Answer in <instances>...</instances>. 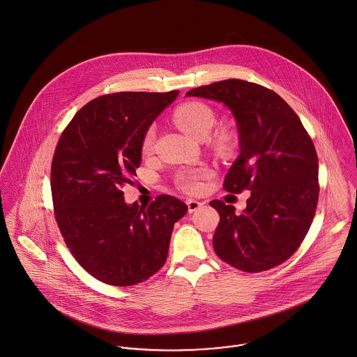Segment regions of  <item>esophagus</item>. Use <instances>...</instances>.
I'll use <instances>...</instances> for the list:
<instances>
[{"instance_id": "34e87169", "label": "esophagus", "mask_w": 357, "mask_h": 357, "mask_svg": "<svg viewBox=\"0 0 357 357\" xmlns=\"http://www.w3.org/2000/svg\"><path fill=\"white\" fill-rule=\"evenodd\" d=\"M187 206H188V211L190 213H195L197 208H200L203 206V203L194 200V199H188L187 200Z\"/></svg>"}]
</instances>
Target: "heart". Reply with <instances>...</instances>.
I'll return each instance as SVG.
<instances>
[{
    "label": "heart",
    "mask_w": 357,
    "mask_h": 357,
    "mask_svg": "<svg viewBox=\"0 0 357 357\" xmlns=\"http://www.w3.org/2000/svg\"><path fill=\"white\" fill-rule=\"evenodd\" d=\"M173 119L176 124L187 132L188 135L194 136L196 139H203L208 135L215 121V114L213 109L200 102H188L181 105L176 109ZM155 139V130L150 128L146 132L143 137L142 150L143 153H149L154 144ZM214 147L220 151L227 154L231 151L234 146V135L231 132H221L214 139ZM210 172L206 167H196V169H187L178 173L177 176V185L188 194H196L202 190V180L208 177Z\"/></svg>",
    "instance_id": "heart-1"
}]
</instances>
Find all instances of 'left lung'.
I'll use <instances>...</instances> for the list:
<instances>
[{
    "instance_id": "1",
    "label": "left lung",
    "mask_w": 357,
    "mask_h": 357,
    "mask_svg": "<svg viewBox=\"0 0 357 357\" xmlns=\"http://www.w3.org/2000/svg\"><path fill=\"white\" fill-rule=\"evenodd\" d=\"M187 97L224 102L238 130L240 155L224 188L251 191L247 208L211 200L220 213L214 251L227 264L259 273L289 259L312 224L318 196L315 146L292 107L257 83L227 79L190 90Z\"/></svg>"
}]
</instances>
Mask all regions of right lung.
<instances>
[{
  "instance_id": "1",
  "label": "right lung",
  "mask_w": 357,
  "mask_h": 357,
  "mask_svg": "<svg viewBox=\"0 0 357 357\" xmlns=\"http://www.w3.org/2000/svg\"><path fill=\"white\" fill-rule=\"evenodd\" d=\"M178 96L114 93L84 105L57 143L50 174L54 217L73 258L94 278L130 287L166 261L174 224L188 210L170 195L127 204L146 132Z\"/></svg>"
}]
</instances>
